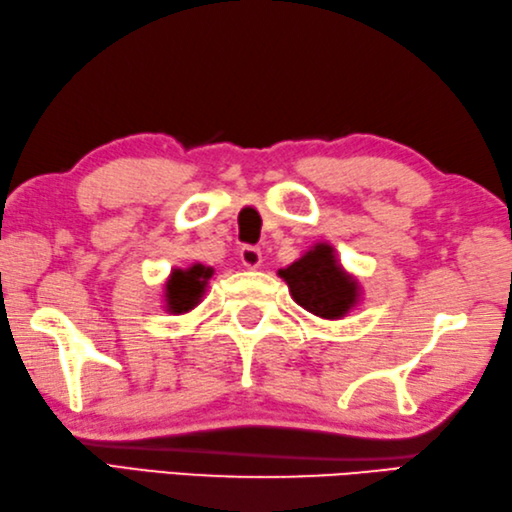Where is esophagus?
<instances>
[{
	"instance_id": "1",
	"label": "esophagus",
	"mask_w": 512,
	"mask_h": 512,
	"mask_svg": "<svg viewBox=\"0 0 512 512\" xmlns=\"http://www.w3.org/2000/svg\"><path fill=\"white\" fill-rule=\"evenodd\" d=\"M241 260L247 269H258L260 263H263V254L260 249L254 245H243L241 247Z\"/></svg>"
}]
</instances>
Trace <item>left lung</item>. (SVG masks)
<instances>
[{"instance_id": "8db88e82", "label": "left lung", "mask_w": 512, "mask_h": 512, "mask_svg": "<svg viewBox=\"0 0 512 512\" xmlns=\"http://www.w3.org/2000/svg\"><path fill=\"white\" fill-rule=\"evenodd\" d=\"M294 298L309 314L325 320H340L358 305V280L342 269L336 252L327 243H318L296 263L278 269Z\"/></svg>"}]
</instances>
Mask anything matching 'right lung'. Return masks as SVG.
<instances>
[{
	"label": "right lung",
	"instance_id": "obj_1",
	"mask_svg": "<svg viewBox=\"0 0 512 512\" xmlns=\"http://www.w3.org/2000/svg\"><path fill=\"white\" fill-rule=\"evenodd\" d=\"M212 274L214 269L201 263L187 269H172L168 283H165V309L174 316L192 311L201 302Z\"/></svg>",
	"mask_w": 512,
	"mask_h": 512
}]
</instances>
